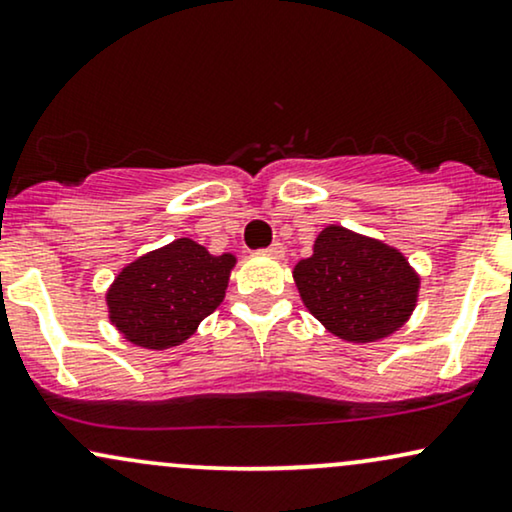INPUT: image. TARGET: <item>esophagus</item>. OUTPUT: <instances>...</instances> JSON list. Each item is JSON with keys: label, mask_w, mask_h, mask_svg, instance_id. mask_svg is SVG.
I'll return each mask as SVG.
<instances>
[{"label": "esophagus", "mask_w": 512, "mask_h": 512, "mask_svg": "<svg viewBox=\"0 0 512 512\" xmlns=\"http://www.w3.org/2000/svg\"><path fill=\"white\" fill-rule=\"evenodd\" d=\"M263 256H273V258H282V254H285V246H282L280 242H273L268 246V249L261 251Z\"/></svg>", "instance_id": "esophagus-1"}]
</instances>
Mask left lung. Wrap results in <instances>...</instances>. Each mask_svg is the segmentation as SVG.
I'll use <instances>...</instances> for the list:
<instances>
[{
    "label": "left lung",
    "instance_id": "8db88e82",
    "mask_svg": "<svg viewBox=\"0 0 512 512\" xmlns=\"http://www.w3.org/2000/svg\"><path fill=\"white\" fill-rule=\"evenodd\" d=\"M294 280L308 311L349 342L382 339L406 323L418 275L391 246L330 225L313 256L296 263Z\"/></svg>",
    "mask_w": 512,
    "mask_h": 512
}]
</instances>
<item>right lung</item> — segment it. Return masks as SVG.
I'll return each mask as SVG.
<instances>
[{"mask_svg":"<svg viewBox=\"0 0 512 512\" xmlns=\"http://www.w3.org/2000/svg\"><path fill=\"white\" fill-rule=\"evenodd\" d=\"M232 266L235 256H213L192 239H175L116 277L106 294L111 323L144 349L178 346L220 306Z\"/></svg>","mask_w":512,"mask_h":512,"instance_id":"obj_1","label":"right lung"}]
</instances>
